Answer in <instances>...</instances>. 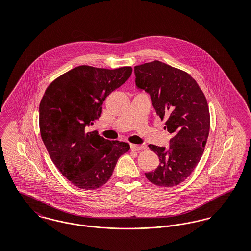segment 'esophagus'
<instances>
[{
    "label": "esophagus",
    "mask_w": 251,
    "mask_h": 251,
    "mask_svg": "<svg viewBox=\"0 0 251 251\" xmlns=\"http://www.w3.org/2000/svg\"><path fill=\"white\" fill-rule=\"evenodd\" d=\"M143 147L142 146H139V145H135V144H131V150L133 151H140L142 150Z\"/></svg>",
    "instance_id": "esophagus-1"
}]
</instances>
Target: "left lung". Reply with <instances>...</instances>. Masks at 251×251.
Masks as SVG:
<instances>
[{
	"label": "left lung",
	"mask_w": 251,
	"mask_h": 251,
	"mask_svg": "<svg viewBox=\"0 0 251 251\" xmlns=\"http://www.w3.org/2000/svg\"><path fill=\"white\" fill-rule=\"evenodd\" d=\"M135 85L151 96L157 116L172 134L169 149L149 145L159 157L155 170L145 173L161 187L176 186L199 164L210 131V112L202 90L191 76L160 61L134 67Z\"/></svg>",
	"instance_id": "left-lung-1"
}]
</instances>
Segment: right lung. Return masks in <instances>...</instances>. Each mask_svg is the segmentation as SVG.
Listing matches in <instances>:
<instances>
[{"label":"right lung","mask_w":251,"mask_h":251,"mask_svg":"<svg viewBox=\"0 0 251 251\" xmlns=\"http://www.w3.org/2000/svg\"><path fill=\"white\" fill-rule=\"evenodd\" d=\"M131 67L116 70L79 66L49 85L39 104V129L51 161L78 188L94 190L111 178L130 145L88 131L105 98L131 76Z\"/></svg>","instance_id":"obj_1"}]
</instances>
